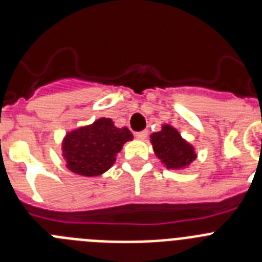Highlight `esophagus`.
<instances>
[{
    "instance_id": "obj_1",
    "label": "esophagus",
    "mask_w": 262,
    "mask_h": 262,
    "mask_svg": "<svg viewBox=\"0 0 262 262\" xmlns=\"http://www.w3.org/2000/svg\"><path fill=\"white\" fill-rule=\"evenodd\" d=\"M148 136V131H140V133H136L135 134V138L138 139V140H144L145 138H147Z\"/></svg>"
}]
</instances>
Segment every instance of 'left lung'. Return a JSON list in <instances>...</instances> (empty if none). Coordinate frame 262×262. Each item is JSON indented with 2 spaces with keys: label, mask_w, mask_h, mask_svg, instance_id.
I'll list each match as a JSON object with an SVG mask.
<instances>
[{
  "label": "left lung",
  "mask_w": 262,
  "mask_h": 262,
  "mask_svg": "<svg viewBox=\"0 0 262 262\" xmlns=\"http://www.w3.org/2000/svg\"><path fill=\"white\" fill-rule=\"evenodd\" d=\"M149 142L155 155L166 169L182 170L190 166L198 157L194 145L182 138L178 129L170 124H163L160 131L151 134Z\"/></svg>",
  "instance_id": "1"
}]
</instances>
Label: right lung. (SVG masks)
<instances>
[{
	"instance_id": "right-lung-1",
	"label": "right lung",
	"mask_w": 262,
	"mask_h": 262,
	"mask_svg": "<svg viewBox=\"0 0 262 262\" xmlns=\"http://www.w3.org/2000/svg\"><path fill=\"white\" fill-rule=\"evenodd\" d=\"M134 139L127 127H117L110 118L73 128L61 140V156L75 174L97 177L114 165L117 155Z\"/></svg>"
}]
</instances>
